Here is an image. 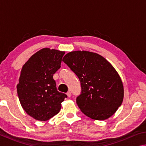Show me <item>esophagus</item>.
<instances>
[{
	"mask_svg": "<svg viewBox=\"0 0 146 146\" xmlns=\"http://www.w3.org/2000/svg\"><path fill=\"white\" fill-rule=\"evenodd\" d=\"M66 95H67V96H68V97H70L71 96V94L70 91H68V92L67 93H66Z\"/></svg>",
	"mask_w": 146,
	"mask_h": 146,
	"instance_id": "obj_1",
	"label": "esophagus"
}]
</instances>
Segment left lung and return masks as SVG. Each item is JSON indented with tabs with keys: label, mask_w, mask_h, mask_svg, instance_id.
I'll return each instance as SVG.
<instances>
[{
	"label": "left lung",
	"mask_w": 146,
	"mask_h": 146,
	"mask_svg": "<svg viewBox=\"0 0 146 146\" xmlns=\"http://www.w3.org/2000/svg\"><path fill=\"white\" fill-rule=\"evenodd\" d=\"M62 61L80 80L81 93L76 104L81 111L97 120L111 117L123 98L122 80L111 64L102 56L86 51H71Z\"/></svg>",
	"instance_id": "1"
}]
</instances>
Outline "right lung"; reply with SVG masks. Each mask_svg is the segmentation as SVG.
Segmentation results:
<instances>
[{
  "instance_id": "1",
  "label": "right lung",
  "mask_w": 146,
  "mask_h": 146,
  "mask_svg": "<svg viewBox=\"0 0 146 146\" xmlns=\"http://www.w3.org/2000/svg\"><path fill=\"white\" fill-rule=\"evenodd\" d=\"M65 52L43 48L32 55L22 68L17 94L22 107L36 120L46 121L58 113L67 97L56 87L53 75L60 68Z\"/></svg>"
}]
</instances>
